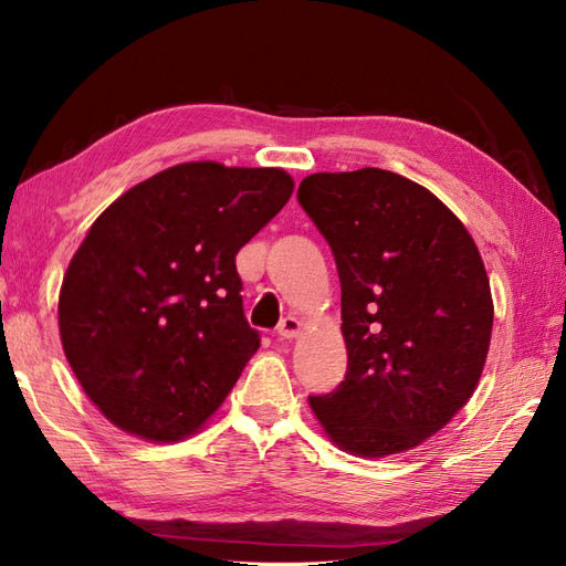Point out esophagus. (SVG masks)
<instances>
[{
  "instance_id": "1",
  "label": "esophagus",
  "mask_w": 566,
  "mask_h": 566,
  "mask_svg": "<svg viewBox=\"0 0 566 566\" xmlns=\"http://www.w3.org/2000/svg\"><path fill=\"white\" fill-rule=\"evenodd\" d=\"M277 336L284 340H294L301 336V322L296 317H284L277 326Z\"/></svg>"
}]
</instances>
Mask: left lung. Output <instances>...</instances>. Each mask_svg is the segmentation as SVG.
Returning a JSON list of instances; mask_svg holds the SVG:
<instances>
[{"mask_svg":"<svg viewBox=\"0 0 566 566\" xmlns=\"http://www.w3.org/2000/svg\"><path fill=\"white\" fill-rule=\"evenodd\" d=\"M298 202L336 259L347 345L345 380L310 406L359 457L420 446L488 359L494 305L475 242L424 186L378 167L310 175Z\"/></svg>","mask_w":566,"mask_h":566,"instance_id":"obj_1","label":"left lung"}]
</instances>
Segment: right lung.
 <instances>
[{
	"instance_id": "1",
	"label": "right lung",
	"mask_w": 566,
	"mask_h": 566,
	"mask_svg": "<svg viewBox=\"0 0 566 566\" xmlns=\"http://www.w3.org/2000/svg\"><path fill=\"white\" fill-rule=\"evenodd\" d=\"M291 193L277 167L181 163L97 217L57 319L76 380L112 424L170 443L223 403L261 345L235 256Z\"/></svg>"
}]
</instances>
